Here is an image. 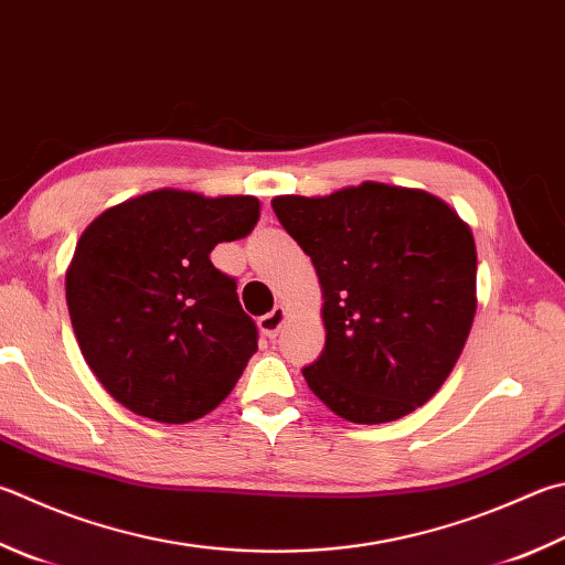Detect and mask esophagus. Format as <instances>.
Instances as JSON below:
<instances>
[{
    "instance_id": "34e87169",
    "label": "esophagus",
    "mask_w": 565,
    "mask_h": 565,
    "mask_svg": "<svg viewBox=\"0 0 565 565\" xmlns=\"http://www.w3.org/2000/svg\"><path fill=\"white\" fill-rule=\"evenodd\" d=\"M284 321H286V309H284V306H276L274 311H269V313L259 318V331L266 338H276V335H279V331H281Z\"/></svg>"
}]
</instances>
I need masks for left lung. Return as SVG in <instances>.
I'll return each instance as SVG.
<instances>
[{
	"mask_svg": "<svg viewBox=\"0 0 565 565\" xmlns=\"http://www.w3.org/2000/svg\"><path fill=\"white\" fill-rule=\"evenodd\" d=\"M281 227L311 256L326 348L313 395L355 425L393 423L452 373L477 313V247L445 200L363 182L323 198L279 194Z\"/></svg>",
	"mask_w": 565,
	"mask_h": 565,
	"instance_id": "left-lung-1",
	"label": "left lung"
}]
</instances>
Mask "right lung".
<instances>
[{
  "label": "right lung",
  "mask_w": 565,
  "mask_h": 565,
  "mask_svg": "<svg viewBox=\"0 0 565 565\" xmlns=\"http://www.w3.org/2000/svg\"><path fill=\"white\" fill-rule=\"evenodd\" d=\"M256 220L252 194L162 188L113 204L81 234L66 269L71 326L98 383L130 413L184 425L237 385L256 326L210 252Z\"/></svg>",
  "instance_id": "add662e5"
}]
</instances>
